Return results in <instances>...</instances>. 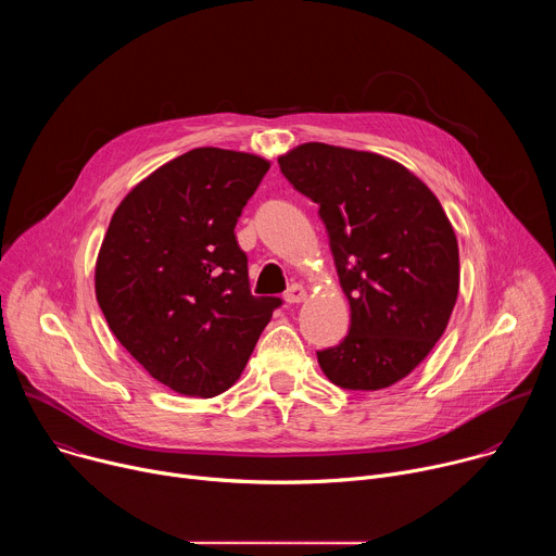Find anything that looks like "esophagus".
I'll return each instance as SVG.
<instances>
[{
	"instance_id": "esophagus-1",
	"label": "esophagus",
	"mask_w": 556,
	"mask_h": 556,
	"mask_svg": "<svg viewBox=\"0 0 556 556\" xmlns=\"http://www.w3.org/2000/svg\"><path fill=\"white\" fill-rule=\"evenodd\" d=\"M305 296H307V292H305V288H303V286H299V283H292V286L286 290V294H283V299H286V303H288V305L303 303V301H305Z\"/></svg>"
}]
</instances>
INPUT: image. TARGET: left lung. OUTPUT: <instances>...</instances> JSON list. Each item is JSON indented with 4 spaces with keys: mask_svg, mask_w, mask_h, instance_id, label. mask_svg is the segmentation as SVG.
I'll return each mask as SVG.
<instances>
[{
    "mask_svg": "<svg viewBox=\"0 0 556 556\" xmlns=\"http://www.w3.org/2000/svg\"><path fill=\"white\" fill-rule=\"evenodd\" d=\"M281 174L319 204L350 334L316 352L343 389L378 391L409 376L444 334L459 290L455 230L433 191L380 153L303 142Z\"/></svg>",
    "mask_w": 556,
    "mask_h": 556,
    "instance_id": "left-lung-1",
    "label": "left lung"
}]
</instances>
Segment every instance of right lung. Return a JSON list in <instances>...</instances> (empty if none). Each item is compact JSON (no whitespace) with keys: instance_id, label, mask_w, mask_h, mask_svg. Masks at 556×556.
Instances as JSON below:
<instances>
[{"instance_id":"add662e5","label":"right lung","mask_w":556,"mask_h":556,"mask_svg":"<svg viewBox=\"0 0 556 556\" xmlns=\"http://www.w3.org/2000/svg\"><path fill=\"white\" fill-rule=\"evenodd\" d=\"M270 161L198 147L116 206L94 268L97 301L151 378L213 399L242 376L277 296H253L235 224Z\"/></svg>"}]
</instances>
